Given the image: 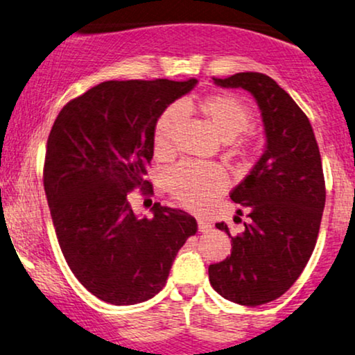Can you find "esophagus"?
Masks as SVG:
<instances>
[{"instance_id": "1", "label": "esophagus", "mask_w": 355, "mask_h": 355, "mask_svg": "<svg viewBox=\"0 0 355 355\" xmlns=\"http://www.w3.org/2000/svg\"><path fill=\"white\" fill-rule=\"evenodd\" d=\"M211 223H208V221H205V219H198V230H200V232H208V231H211Z\"/></svg>"}]
</instances>
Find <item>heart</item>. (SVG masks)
<instances>
[{
	"mask_svg": "<svg viewBox=\"0 0 355 355\" xmlns=\"http://www.w3.org/2000/svg\"><path fill=\"white\" fill-rule=\"evenodd\" d=\"M183 110H195L206 125L226 142L227 157L239 167L248 165L257 152V142L248 128L252 123V110L234 93L219 92L200 98ZM180 119L177 107H167L157 118L152 129V149L159 159L173 154L175 125ZM224 173L214 165L182 162L165 175V190L178 205L190 211H203L224 188Z\"/></svg>",
	"mask_w": 355,
	"mask_h": 355,
	"instance_id": "heart-1",
	"label": "heart"
}]
</instances>
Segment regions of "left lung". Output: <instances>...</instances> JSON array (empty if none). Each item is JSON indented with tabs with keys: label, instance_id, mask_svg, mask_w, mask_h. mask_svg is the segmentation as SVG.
I'll return each instance as SVG.
<instances>
[{
	"label": "left lung",
	"instance_id": "left-lung-1",
	"mask_svg": "<svg viewBox=\"0 0 355 355\" xmlns=\"http://www.w3.org/2000/svg\"><path fill=\"white\" fill-rule=\"evenodd\" d=\"M213 80L252 93L267 149L230 195L249 211L244 231L231 236L226 223L216 224L231 237L232 250L209 266V282L230 302L259 306L297 282L316 245L326 201L320 147L308 116L275 80L257 71Z\"/></svg>",
	"mask_w": 355,
	"mask_h": 355
}]
</instances>
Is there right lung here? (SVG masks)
<instances>
[{"label": "right lung", "mask_w": 355, "mask_h": 355, "mask_svg": "<svg viewBox=\"0 0 355 355\" xmlns=\"http://www.w3.org/2000/svg\"><path fill=\"white\" fill-rule=\"evenodd\" d=\"M196 85L111 80L62 107L47 139L44 190L62 254L78 282L103 302L134 304L165 286L178 250L198 224L183 209L154 203L136 216L129 195L146 180L152 129L177 98Z\"/></svg>", "instance_id": "right-lung-1"}]
</instances>
